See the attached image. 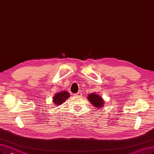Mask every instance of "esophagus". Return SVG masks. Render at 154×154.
<instances>
[{"label": "esophagus", "mask_w": 154, "mask_h": 154, "mask_svg": "<svg viewBox=\"0 0 154 154\" xmlns=\"http://www.w3.org/2000/svg\"><path fill=\"white\" fill-rule=\"evenodd\" d=\"M75 96H76V97H80L81 95H82V93L81 92H78V93L75 94Z\"/></svg>", "instance_id": "obj_1"}]
</instances>
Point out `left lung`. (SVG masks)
<instances>
[{
  "label": "left lung",
  "instance_id": "1",
  "mask_svg": "<svg viewBox=\"0 0 154 154\" xmlns=\"http://www.w3.org/2000/svg\"><path fill=\"white\" fill-rule=\"evenodd\" d=\"M88 99L95 107L100 108H101L104 104L103 99H102V97H100L99 95H97L96 94L92 93L89 94V96H88Z\"/></svg>",
  "mask_w": 154,
  "mask_h": 154
}]
</instances>
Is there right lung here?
<instances>
[{"instance_id": "obj_1", "label": "right lung", "mask_w": 154, "mask_h": 154, "mask_svg": "<svg viewBox=\"0 0 154 154\" xmlns=\"http://www.w3.org/2000/svg\"><path fill=\"white\" fill-rule=\"evenodd\" d=\"M69 96H70L68 92H66V91L57 93L54 97V103L57 106L62 104V103L64 102Z\"/></svg>"}]
</instances>
